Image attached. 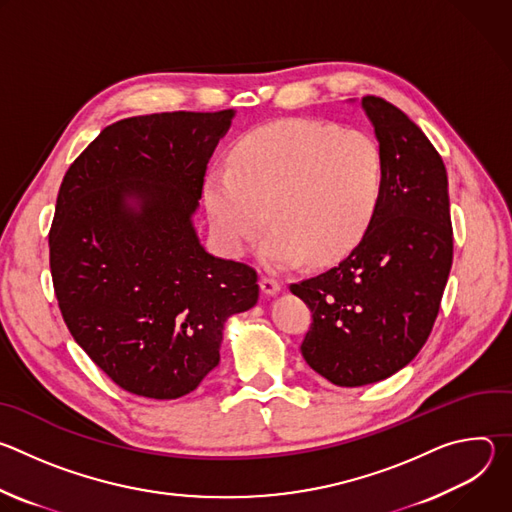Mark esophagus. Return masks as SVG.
I'll return each instance as SVG.
<instances>
[{"instance_id":"34e87169","label":"esophagus","mask_w":512,"mask_h":512,"mask_svg":"<svg viewBox=\"0 0 512 512\" xmlns=\"http://www.w3.org/2000/svg\"><path fill=\"white\" fill-rule=\"evenodd\" d=\"M279 289H281V283L277 281V279H273V277H261V291L265 296H275V294H279Z\"/></svg>"}]
</instances>
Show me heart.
I'll list each match as a JSON object with an SVG mask.
<instances>
[{
  "label": "heart",
  "mask_w": 512,
  "mask_h": 512,
  "mask_svg": "<svg viewBox=\"0 0 512 512\" xmlns=\"http://www.w3.org/2000/svg\"><path fill=\"white\" fill-rule=\"evenodd\" d=\"M385 186L379 141L362 129L283 119L247 131L229 168L210 170L204 202L212 229L231 255L261 245L267 267L287 269L306 255L328 263L369 231Z\"/></svg>",
  "instance_id": "1"
}]
</instances>
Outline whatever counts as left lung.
I'll return each mask as SVG.
<instances>
[{
    "mask_svg": "<svg viewBox=\"0 0 512 512\" xmlns=\"http://www.w3.org/2000/svg\"><path fill=\"white\" fill-rule=\"evenodd\" d=\"M360 105L385 160L377 214L336 267L289 285L314 318L302 354L338 387L383 381L417 356L440 312L454 253L442 156L395 105L373 95Z\"/></svg>",
    "mask_w": 512,
    "mask_h": 512,
    "instance_id": "1",
    "label": "left lung"
}]
</instances>
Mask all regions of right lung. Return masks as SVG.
Masks as SVG:
<instances>
[{
    "instance_id": "add662e5",
    "label": "right lung",
    "mask_w": 512,
    "mask_h": 512,
    "mask_svg": "<svg viewBox=\"0 0 512 512\" xmlns=\"http://www.w3.org/2000/svg\"><path fill=\"white\" fill-rule=\"evenodd\" d=\"M235 111L154 113L105 127L72 162L48 235L62 318L123 391L178 399L216 367L257 271L200 245L192 214Z\"/></svg>"
}]
</instances>
